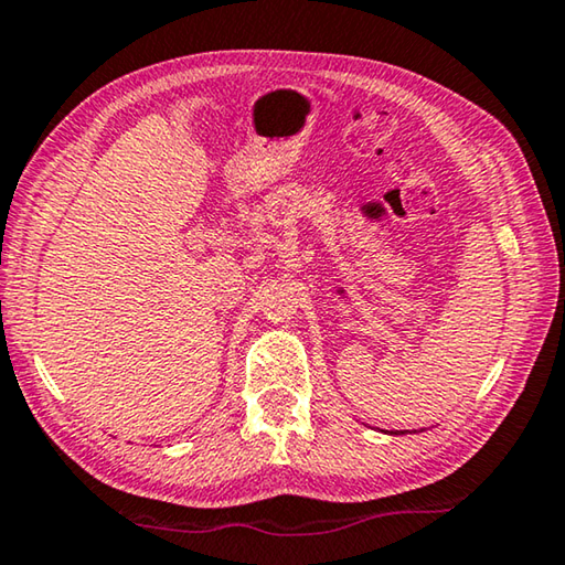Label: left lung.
<instances>
[{"mask_svg":"<svg viewBox=\"0 0 565 565\" xmlns=\"http://www.w3.org/2000/svg\"><path fill=\"white\" fill-rule=\"evenodd\" d=\"M391 434H396V431H391ZM401 434H404V431H401Z\"/></svg>","mask_w":565,"mask_h":565,"instance_id":"8db88e82","label":"left lung"}]
</instances>
